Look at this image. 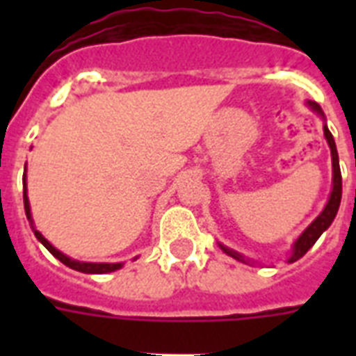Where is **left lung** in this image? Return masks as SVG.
<instances>
[{
	"label": "left lung",
	"instance_id": "left-lung-1",
	"mask_svg": "<svg viewBox=\"0 0 356 356\" xmlns=\"http://www.w3.org/2000/svg\"><path fill=\"white\" fill-rule=\"evenodd\" d=\"M309 107L314 111V113H318L323 118V111H321V107L318 105L316 102H309ZM323 134H325L327 138V144H329V147H331V156H332V190H331V197H329V201H327L325 209L321 211V214L318 218H316L314 222L310 223L309 227L305 229L303 233H301V236L293 242V248H292V254H290V259H288V262H296V260H299L301 257H303L307 251H309L312 245L316 243V240L323 234V231H327L329 229V225L332 223V220L337 218V212L338 209H340V201H342V173H340V162H338V151H337V144H334V138H332L331 131L327 129V125H323ZM220 248L225 251V253L229 254V257H233V259L240 260V262H243V264H248L249 260H245L240 253H236V251H233V249L225 248V245H222L220 243Z\"/></svg>",
	"mask_w": 356,
	"mask_h": 356
}]
</instances>
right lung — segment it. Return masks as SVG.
<instances>
[{"instance_id": "1", "label": "right lung", "mask_w": 356, "mask_h": 356, "mask_svg": "<svg viewBox=\"0 0 356 356\" xmlns=\"http://www.w3.org/2000/svg\"><path fill=\"white\" fill-rule=\"evenodd\" d=\"M24 207H25V216H27V220L31 222V225H33V218H31V207H29V197H27V183H25V173H24ZM33 231H35V236L38 238L42 242V245L49 251V253L55 257V259H58L63 264H66L68 268H72V270L75 271H81V273H111V271H116L122 268V262H116V264H107V262H79V260H74L70 259V257H66L64 253H60L57 248H53L51 243L47 242L46 238L42 236V233H38L35 227H33Z\"/></svg>"}]
</instances>
